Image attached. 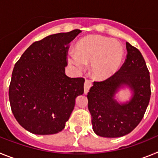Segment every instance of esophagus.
Here are the masks:
<instances>
[{"label": "esophagus", "instance_id": "obj_1", "mask_svg": "<svg viewBox=\"0 0 158 158\" xmlns=\"http://www.w3.org/2000/svg\"><path fill=\"white\" fill-rule=\"evenodd\" d=\"M92 87V83L89 81H85V85H84V93L85 94H87L89 93V89Z\"/></svg>", "mask_w": 158, "mask_h": 158}]
</instances>
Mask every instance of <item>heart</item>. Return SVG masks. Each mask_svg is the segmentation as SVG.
<instances>
[{"label": "heart", "mask_w": 158, "mask_h": 158, "mask_svg": "<svg viewBox=\"0 0 158 158\" xmlns=\"http://www.w3.org/2000/svg\"><path fill=\"white\" fill-rule=\"evenodd\" d=\"M123 46L117 40L97 35L82 38L77 43L75 52L67 54V62L77 73L91 63L90 72L96 80L111 77L118 70L124 58Z\"/></svg>", "instance_id": "heart-1"}]
</instances>
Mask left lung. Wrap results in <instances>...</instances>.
Returning a JSON list of instances; mask_svg holds the SVG:
<instances>
[{
    "mask_svg": "<svg viewBox=\"0 0 158 158\" xmlns=\"http://www.w3.org/2000/svg\"><path fill=\"white\" fill-rule=\"evenodd\" d=\"M127 55L121 69L107 80L94 82L87 95L93 131L99 136L118 138L131 133L143 118L150 102V77L140 51L126 43ZM128 100H118L123 89Z\"/></svg>",
    "mask_w": 158,
    "mask_h": 158,
    "instance_id": "obj_1",
    "label": "left lung"
}]
</instances>
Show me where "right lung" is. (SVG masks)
Masks as SVG:
<instances>
[{
    "instance_id": "add662e5",
    "label": "right lung",
    "mask_w": 158,
    "mask_h": 158,
    "mask_svg": "<svg viewBox=\"0 0 158 158\" xmlns=\"http://www.w3.org/2000/svg\"><path fill=\"white\" fill-rule=\"evenodd\" d=\"M81 31L48 35L32 43L15 64L9 101L20 126L35 135L57 134L84 93L85 80L66 76L68 44Z\"/></svg>"
}]
</instances>
